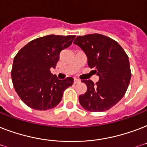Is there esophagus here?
<instances>
[{"label":"esophagus","mask_w":147,"mask_h":147,"mask_svg":"<svg viewBox=\"0 0 147 147\" xmlns=\"http://www.w3.org/2000/svg\"><path fill=\"white\" fill-rule=\"evenodd\" d=\"M79 82H80V80L78 79V78H74V83H75V84H77V83H78Z\"/></svg>","instance_id":"34e87169"}]
</instances>
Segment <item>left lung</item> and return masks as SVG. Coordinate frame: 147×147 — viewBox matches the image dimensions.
Masks as SVG:
<instances>
[{
    "label": "left lung",
    "mask_w": 147,
    "mask_h": 147,
    "mask_svg": "<svg viewBox=\"0 0 147 147\" xmlns=\"http://www.w3.org/2000/svg\"><path fill=\"white\" fill-rule=\"evenodd\" d=\"M84 51L88 64L99 80H82L87 91L79 96V102L85 110L101 112L109 110L124 96L131 78L130 62L123 48L111 38L94 33L78 36L74 41Z\"/></svg>",
    "instance_id": "1"
}]
</instances>
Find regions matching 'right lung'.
Here are the masks:
<instances>
[{
    "label": "right lung",
    "mask_w": 147,
    "mask_h": 147,
    "mask_svg": "<svg viewBox=\"0 0 147 147\" xmlns=\"http://www.w3.org/2000/svg\"><path fill=\"white\" fill-rule=\"evenodd\" d=\"M76 36L48 35L32 40L17 53L13 62L11 77L15 91L31 108L52 109L59 105L63 92L74 79H58L51 73L63 49L71 45Z\"/></svg>",
    "instance_id": "1"
}]
</instances>
